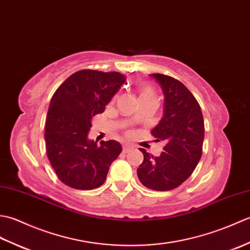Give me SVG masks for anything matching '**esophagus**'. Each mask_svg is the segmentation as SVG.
<instances>
[{
	"instance_id": "esophagus-1",
	"label": "esophagus",
	"mask_w": 250,
	"mask_h": 250,
	"mask_svg": "<svg viewBox=\"0 0 250 250\" xmlns=\"http://www.w3.org/2000/svg\"><path fill=\"white\" fill-rule=\"evenodd\" d=\"M132 149V146H130V145H128V144H125V146H124V152H129L130 150Z\"/></svg>"
}]
</instances>
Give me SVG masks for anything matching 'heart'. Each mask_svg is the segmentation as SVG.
Listing matches in <instances>:
<instances>
[{"instance_id":"b5f03b06","label":"heart","mask_w":250,"mask_h":250,"mask_svg":"<svg viewBox=\"0 0 250 250\" xmlns=\"http://www.w3.org/2000/svg\"><path fill=\"white\" fill-rule=\"evenodd\" d=\"M143 98L156 99L155 92H153V90L150 87H144V88H143V90H142V93H141L140 99H143Z\"/></svg>"}]
</instances>
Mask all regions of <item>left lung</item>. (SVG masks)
I'll use <instances>...</instances> for the list:
<instances>
[{"label":"left lung","mask_w":250,"mask_h":250,"mask_svg":"<svg viewBox=\"0 0 250 250\" xmlns=\"http://www.w3.org/2000/svg\"><path fill=\"white\" fill-rule=\"evenodd\" d=\"M164 94L163 117L151 130L156 141H164L160 156L153 157L141 148L144 161L137 176L145 187L156 191L177 188L193 173L202 156L204 119L198 101L177 79L150 74Z\"/></svg>","instance_id":"left-lung-1"}]
</instances>
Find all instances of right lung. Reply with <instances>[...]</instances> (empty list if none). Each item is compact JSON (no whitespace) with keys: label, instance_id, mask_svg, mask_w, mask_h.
Returning <instances> with one entry per match:
<instances>
[{"label":"right lung","instance_id":"1","mask_svg":"<svg viewBox=\"0 0 250 250\" xmlns=\"http://www.w3.org/2000/svg\"><path fill=\"white\" fill-rule=\"evenodd\" d=\"M126 77L118 72L82 70L52 95L45 125L46 150L63 184L91 190L102 186L110 164L122 150L118 142L88 139L92 117L103 113Z\"/></svg>","mask_w":250,"mask_h":250}]
</instances>
